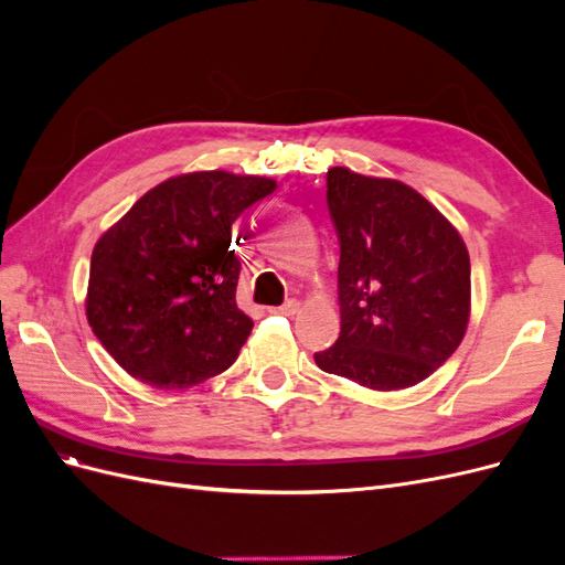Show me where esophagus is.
<instances>
[{
  "label": "esophagus",
  "mask_w": 565,
  "mask_h": 565,
  "mask_svg": "<svg viewBox=\"0 0 565 565\" xmlns=\"http://www.w3.org/2000/svg\"><path fill=\"white\" fill-rule=\"evenodd\" d=\"M273 313H280V316H295L299 313V301L297 299H287L278 309H273Z\"/></svg>",
  "instance_id": "obj_1"
}]
</instances>
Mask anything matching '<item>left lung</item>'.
Returning a JSON list of instances; mask_svg holds the SVG:
<instances>
[{"instance_id": "8db88e82", "label": "left lung", "mask_w": 565, "mask_h": 565, "mask_svg": "<svg viewBox=\"0 0 565 565\" xmlns=\"http://www.w3.org/2000/svg\"><path fill=\"white\" fill-rule=\"evenodd\" d=\"M339 237L341 332L322 372L374 391L424 382L457 351L471 313V264L457 228L396 179L328 172Z\"/></svg>"}]
</instances>
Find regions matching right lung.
<instances>
[{"label":"right lung","mask_w":565,"mask_h":565,"mask_svg":"<svg viewBox=\"0 0 565 565\" xmlns=\"http://www.w3.org/2000/svg\"><path fill=\"white\" fill-rule=\"evenodd\" d=\"M276 191L266 177L193 172L162 181L92 252L87 320L131 377L188 388L233 365L254 322L235 303V221Z\"/></svg>","instance_id":"obj_1"}]
</instances>
